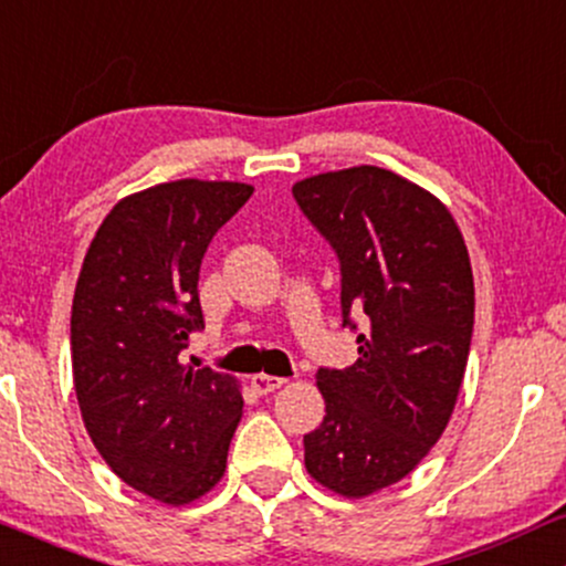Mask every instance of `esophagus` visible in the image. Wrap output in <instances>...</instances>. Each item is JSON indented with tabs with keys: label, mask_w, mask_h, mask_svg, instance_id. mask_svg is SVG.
<instances>
[{
	"label": "esophagus",
	"mask_w": 566,
	"mask_h": 566,
	"mask_svg": "<svg viewBox=\"0 0 566 566\" xmlns=\"http://www.w3.org/2000/svg\"><path fill=\"white\" fill-rule=\"evenodd\" d=\"M283 385H285L283 377H270V374H253L251 377V387L259 392V396L275 392L277 387H283Z\"/></svg>",
	"instance_id": "1"
}]
</instances>
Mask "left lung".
<instances>
[{
  "instance_id": "1",
  "label": "left lung",
  "mask_w": 566,
  "mask_h": 566,
  "mask_svg": "<svg viewBox=\"0 0 566 566\" xmlns=\"http://www.w3.org/2000/svg\"><path fill=\"white\" fill-rule=\"evenodd\" d=\"M342 275V326L358 360L317 368L326 417L304 436L323 486L366 497L420 465L452 417L473 336V272L441 200L385 168L358 165L294 184Z\"/></svg>"
}]
</instances>
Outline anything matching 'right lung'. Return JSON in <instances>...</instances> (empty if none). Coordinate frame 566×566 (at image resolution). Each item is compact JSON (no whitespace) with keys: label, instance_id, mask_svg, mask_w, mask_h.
I'll return each instance as SVG.
<instances>
[{"label":"right lung","instance_id":"right-lung-1","mask_svg":"<svg viewBox=\"0 0 566 566\" xmlns=\"http://www.w3.org/2000/svg\"><path fill=\"white\" fill-rule=\"evenodd\" d=\"M253 187L181 179L112 208L85 253L72 304L82 420L125 484L184 505L211 492L243 411L238 382L181 364L200 332V264Z\"/></svg>","mask_w":566,"mask_h":566}]
</instances>
